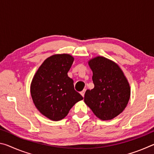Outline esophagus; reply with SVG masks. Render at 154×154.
<instances>
[{
	"mask_svg": "<svg viewBox=\"0 0 154 154\" xmlns=\"http://www.w3.org/2000/svg\"><path fill=\"white\" fill-rule=\"evenodd\" d=\"M85 90H85V89H84V90H83V91H82V92H80V94H81V95H82V96H83H83H84V94H85Z\"/></svg>",
	"mask_w": 154,
	"mask_h": 154,
	"instance_id": "esophagus-1",
	"label": "esophagus"
}]
</instances>
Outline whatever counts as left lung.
Listing matches in <instances>:
<instances>
[{"label":"left lung","instance_id":"obj_1","mask_svg":"<svg viewBox=\"0 0 154 154\" xmlns=\"http://www.w3.org/2000/svg\"><path fill=\"white\" fill-rule=\"evenodd\" d=\"M94 88L87 90L84 102L102 120H110L120 114L128 103L130 87L118 64L103 56L88 61Z\"/></svg>","mask_w":154,"mask_h":154}]
</instances>
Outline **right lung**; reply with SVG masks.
<instances>
[{"label":"right lung","mask_w":154,"mask_h":154,"mask_svg":"<svg viewBox=\"0 0 154 154\" xmlns=\"http://www.w3.org/2000/svg\"><path fill=\"white\" fill-rule=\"evenodd\" d=\"M73 61L70 54H54L45 60L31 82L30 94L36 108L52 121L64 119L83 98L67 75Z\"/></svg>","instance_id":"right-lung-1"}]
</instances>
